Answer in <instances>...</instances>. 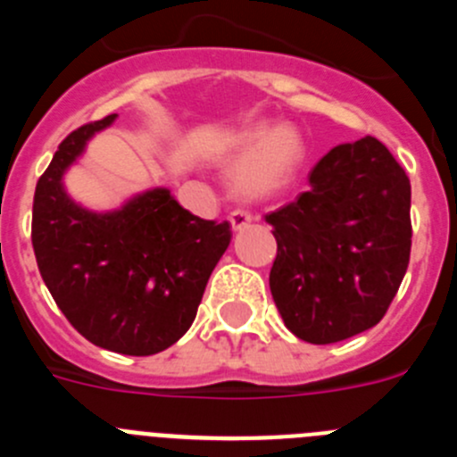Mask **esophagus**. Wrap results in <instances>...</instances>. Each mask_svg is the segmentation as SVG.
Returning <instances> with one entry per match:
<instances>
[{
    "mask_svg": "<svg viewBox=\"0 0 457 457\" xmlns=\"http://www.w3.org/2000/svg\"><path fill=\"white\" fill-rule=\"evenodd\" d=\"M228 221H231L233 231H240V228H245V226L252 221V215H249L247 210L237 208V210H233L231 215H228Z\"/></svg>",
    "mask_w": 457,
    "mask_h": 457,
    "instance_id": "1",
    "label": "esophagus"
}]
</instances>
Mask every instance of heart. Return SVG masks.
<instances>
[{"instance_id":"1","label":"heart","mask_w":457,"mask_h":457,"mask_svg":"<svg viewBox=\"0 0 457 457\" xmlns=\"http://www.w3.org/2000/svg\"><path fill=\"white\" fill-rule=\"evenodd\" d=\"M237 148L245 153V162L233 176V187L240 196H263L290 180L302 160V141L290 128L270 130L268 125L249 128L237 139Z\"/></svg>"}]
</instances>
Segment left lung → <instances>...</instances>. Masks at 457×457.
<instances>
[{"instance_id":"obj_1","label":"left lung","mask_w":457,"mask_h":457,"mask_svg":"<svg viewBox=\"0 0 457 457\" xmlns=\"http://www.w3.org/2000/svg\"><path fill=\"white\" fill-rule=\"evenodd\" d=\"M411 187L375 137L341 144L309 173V189L270 212L277 258L270 290L286 327L327 345L385 318L410 265Z\"/></svg>"}]
</instances>
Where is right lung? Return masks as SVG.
<instances>
[{
    "label": "right lung",
    "mask_w": 457,
    "mask_h": 457,
    "mask_svg": "<svg viewBox=\"0 0 457 457\" xmlns=\"http://www.w3.org/2000/svg\"><path fill=\"white\" fill-rule=\"evenodd\" d=\"M84 123L59 144L36 183L31 245L47 290L93 345L120 354L162 353L196 318L205 284L231 242V224L201 220L169 189L96 215L72 204L62 176L93 132Z\"/></svg>",
    "instance_id": "1"
}]
</instances>
